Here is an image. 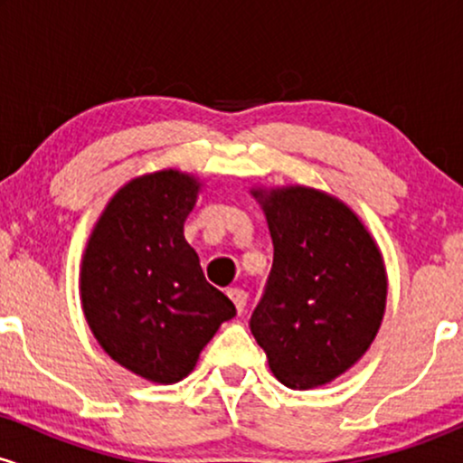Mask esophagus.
Returning a JSON list of instances; mask_svg holds the SVG:
<instances>
[{"mask_svg": "<svg viewBox=\"0 0 463 463\" xmlns=\"http://www.w3.org/2000/svg\"><path fill=\"white\" fill-rule=\"evenodd\" d=\"M228 298L235 302L237 313H243V309H246V302H248L246 291L239 289V287H232V289H228Z\"/></svg>", "mask_w": 463, "mask_h": 463, "instance_id": "34e87169", "label": "esophagus"}]
</instances>
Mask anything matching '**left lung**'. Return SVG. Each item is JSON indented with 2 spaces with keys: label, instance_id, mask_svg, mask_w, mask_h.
<instances>
[{
  "label": "left lung",
  "instance_id": "1",
  "mask_svg": "<svg viewBox=\"0 0 463 463\" xmlns=\"http://www.w3.org/2000/svg\"><path fill=\"white\" fill-rule=\"evenodd\" d=\"M274 243L250 331L291 390L331 383L364 357L385 313L383 257L344 202L309 187L252 189Z\"/></svg>",
  "mask_w": 463,
  "mask_h": 463
}]
</instances>
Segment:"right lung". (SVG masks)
<instances>
[{
	"mask_svg": "<svg viewBox=\"0 0 463 463\" xmlns=\"http://www.w3.org/2000/svg\"><path fill=\"white\" fill-rule=\"evenodd\" d=\"M200 183L176 169L124 184L89 237L80 269L84 317L117 364L178 383L235 305L206 283L184 220Z\"/></svg>",
	"mask_w": 463,
	"mask_h": 463,
	"instance_id": "right-lung-1",
	"label": "right lung"
}]
</instances>
